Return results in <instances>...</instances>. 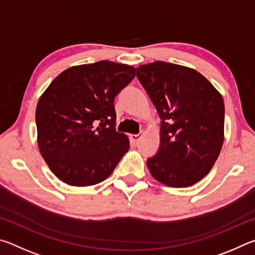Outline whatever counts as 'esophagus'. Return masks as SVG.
Segmentation results:
<instances>
[{
  "mask_svg": "<svg viewBox=\"0 0 255 255\" xmlns=\"http://www.w3.org/2000/svg\"><path fill=\"white\" fill-rule=\"evenodd\" d=\"M141 136H143V133L139 132V133H136V135H130V138H131V140L133 141V143H137V141L141 138Z\"/></svg>",
  "mask_w": 255,
  "mask_h": 255,
  "instance_id": "34e87169",
  "label": "esophagus"
}]
</instances>
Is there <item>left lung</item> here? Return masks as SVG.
I'll return each mask as SVG.
<instances>
[{
    "mask_svg": "<svg viewBox=\"0 0 255 255\" xmlns=\"http://www.w3.org/2000/svg\"><path fill=\"white\" fill-rule=\"evenodd\" d=\"M137 79L161 118L159 147L147 158L150 174L169 187L197 183L223 146L222 96L197 71L159 60L138 67Z\"/></svg>",
    "mask_w": 255,
    "mask_h": 255,
    "instance_id": "obj_1",
    "label": "left lung"
}]
</instances>
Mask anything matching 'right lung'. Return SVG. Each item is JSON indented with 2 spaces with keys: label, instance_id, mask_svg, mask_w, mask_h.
<instances>
[{
  "label": "right lung",
  "instance_id": "right-lung-1",
  "mask_svg": "<svg viewBox=\"0 0 255 255\" xmlns=\"http://www.w3.org/2000/svg\"><path fill=\"white\" fill-rule=\"evenodd\" d=\"M136 75L132 66L100 60L56 77L38 101L42 157L59 180L88 187L106 180L129 149L116 130L115 98Z\"/></svg>",
  "mask_w": 255,
  "mask_h": 255
}]
</instances>
